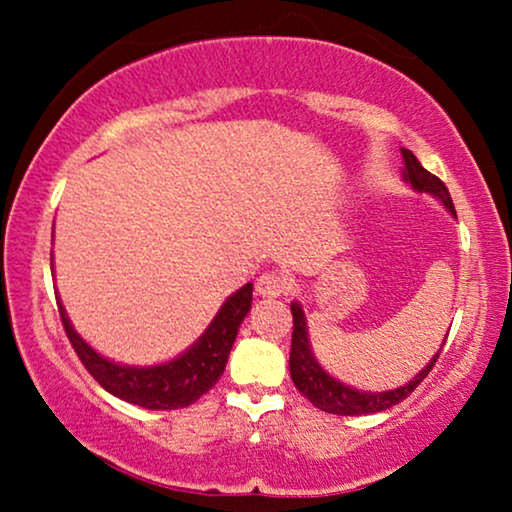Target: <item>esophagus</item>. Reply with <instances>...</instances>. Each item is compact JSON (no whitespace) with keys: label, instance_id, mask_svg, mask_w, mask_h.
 I'll return each instance as SVG.
<instances>
[{"label":"esophagus","instance_id":"esophagus-1","mask_svg":"<svg viewBox=\"0 0 512 512\" xmlns=\"http://www.w3.org/2000/svg\"><path fill=\"white\" fill-rule=\"evenodd\" d=\"M293 286V279L286 275V272H263L256 282V291L258 296L265 298H277L289 293V289Z\"/></svg>","mask_w":512,"mask_h":512}]
</instances>
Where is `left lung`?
<instances>
[{"label":"left lung","mask_w":512,"mask_h":512,"mask_svg":"<svg viewBox=\"0 0 512 512\" xmlns=\"http://www.w3.org/2000/svg\"><path fill=\"white\" fill-rule=\"evenodd\" d=\"M403 160H405V170H403V179L415 188L419 193H431L433 198H438L443 205L450 209V212L457 216L450 198V191L447 186L440 181L436 174H431L429 170H424L422 163L415 158V153L403 149ZM291 314H293V333H291V356H289V368H291V380L296 384V389L303 394L307 401H310L314 408L331 412V415H373V412H382L389 410L405 401L412 391H415L426 375L431 373V368L436 366L438 356H440V347L433 359L426 363V368L419 370V373L412 377L410 382H405L403 387L391 389V391H359L354 387H347L326 373L324 368L319 366V361L314 359L312 354V345L310 338H307V321L303 314V307L298 303H291ZM445 345V342H443Z\"/></svg>","instance_id":"obj_1"}]
</instances>
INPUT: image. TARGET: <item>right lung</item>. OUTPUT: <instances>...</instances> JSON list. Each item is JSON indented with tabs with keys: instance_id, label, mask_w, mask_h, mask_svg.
<instances>
[{
	"instance_id": "add662e5",
	"label": "right lung",
	"mask_w": 512,
	"mask_h": 512,
	"mask_svg": "<svg viewBox=\"0 0 512 512\" xmlns=\"http://www.w3.org/2000/svg\"><path fill=\"white\" fill-rule=\"evenodd\" d=\"M251 291L254 286L244 284L221 305L219 314L191 349H186L177 359L151 368L121 366V363L104 359L86 340L79 338L60 300L58 310L76 356L102 389L146 410H177L195 403L219 382L240 324L251 310Z\"/></svg>"
}]
</instances>
